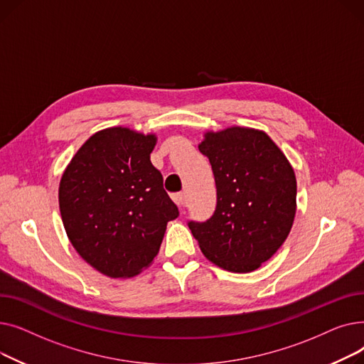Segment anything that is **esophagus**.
Segmentation results:
<instances>
[{
  "label": "esophagus",
  "mask_w": 364,
  "mask_h": 364,
  "mask_svg": "<svg viewBox=\"0 0 364 364\" xmlns=\"http://www.w3.org/2000/svg\"><path fill=\"white\" fill-rule=\"evenodd\" d=\"M172 200H174L177 203L178 208H183L184 203H186V193L180 192V193H174L172 195Z\"/></svg>",
  "instance_id": "obj_1"
}]
</instances>
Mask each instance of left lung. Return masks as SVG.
Masks as SVG:
<instances>
[{"label":"left lung","instance_id":"left-lung-1","mask_svg":"<svg viewBox=\"0 0 364 364\" xmlns=\"http://www.w3.org/2000/svg\"><path fill=\"white\" fill-rule=\"evenodd\" d=\"M213 166V217L188 221L203 255L221 269L250 273L288 237L296 213L295 172L264 131L230 127L209 131L199 144Z\"/></svg>","mask_w":364,"mask_h":364}]
</instances>
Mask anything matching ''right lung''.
Instances as JSON below:
<instances>
[{"instance_id": "right-lung-1", "label": "right lung", "mask_w": 364, "mask_h": 364, "mask_svg": "<svg viewBox=\"0 0 364 364\" xmlns=\"http://www.w3.org/2000/svg\"><path fill=\"white\" fill-rule=\"evenodd\" d=\"M155 134L106 128L91 136L63 172L59 206L66 235L105 276L132 277L159 252L178 208L151 165Z\"/></svg>"}]
</instances>
